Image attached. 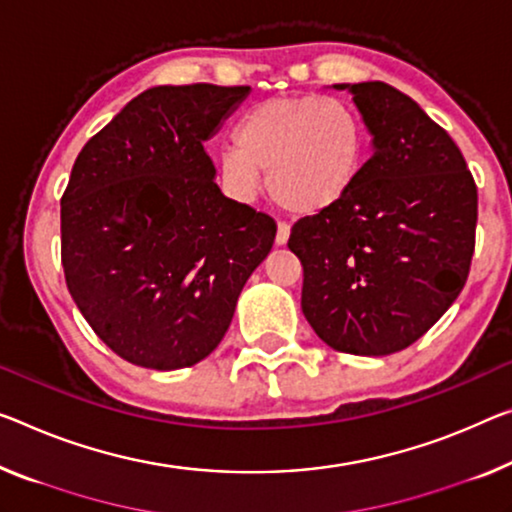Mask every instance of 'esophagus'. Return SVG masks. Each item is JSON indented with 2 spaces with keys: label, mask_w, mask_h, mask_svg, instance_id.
<instances>
[{
  "label": "esophagus",
  "mask_w": 512,
  "mask_h": 512,
  "mask_svg": "<svg viewBox=\"0 0 512 512\" xmlns=\"http://www.w3.org/2000/svg\"><path fill=\"white\" fill-rule=\"evenodd\" d=\"M288 235H290V224H286V222H279V226H277V245L281 247V245H286L288 242Z\"/></svg>",
  "instance_id": "34e87169"
}]
</instances>
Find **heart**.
<instances>
[{"label": "heart", "mask_w": 512, "mask_h": 512, "mask_svg": "<svg viewBox=\"0 0 512 512\" xmlns=\"http://www.w3.org/2000/svg\"><path fill=\"white\" fill-rule=\"evenodd\" d=\"M366 160V128L357 109L329 96H274L247 109L235 146L219 155V174L240 199H251L267 171L281 208L316 215L355 187Z\"/></svg>", "instance_id": "1"}]
</instances>
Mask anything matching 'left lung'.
<instances>
[{
    "label": "left lung",
    "mask_w": 512,
    "mask_h": 512,
    "mask_svg": "<svg viewBox=\"0 0 512 512\" xmlns=\"http://www.w3.org/2000/svg\"><path fill=\"white\" fill-rule=\"evenodd\" d=\"M348 89L373 135L352 190L290 231L302 311L329 348L405 350L455 302L476 245L478 192L465 157L416 102L384 82Z\"/></svg>",
    "instance_id": "obj_1"
}]
</instances>
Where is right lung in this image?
<instances>
[{
    "label": "right lung",
    "instance_id": "right-lung-1",
    "mask_svg": "<svg viewBox=\"0 0 512 512\" xmlns=\"http://www.w3.org/2000/svg\"><path fill=\"white\" fill-rule=\"evenodd\" d=\"M249 86H153L77 155L61 263L77 309L121 359L176 371L222 341L277 224L226 199L203 144Z\"/></svg>",
    "mask_w": 512,
    "mask_h": 512
}]
</instances>
